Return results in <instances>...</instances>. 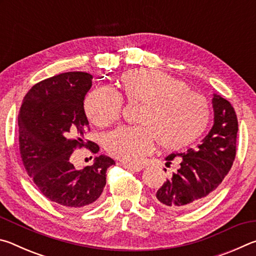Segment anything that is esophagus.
Here are the masks:
<instances>
[{"label": "esophagus", "mask_w": 256, "mask_h": 256, "mask_svg": "<svg viewBox=\"0 0 256 256\" xmlns=\"http://www.w3.org/2000/svg\"><path fill=\"white\" fill-rule=\"evenodd\" d=\"M123 167L128 170L132 172H140L144 170V166H140V164H123Z\"/></svg>", "instance_id": "1"}]
</instances>
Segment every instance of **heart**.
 Segmentation results:
<instances>
[{
    "instance_id": "1",
    "label": "heart",
    "mask_w": 256,
    "mask_h": 256,
    "mask_svg": "<svg viewBox=\"0 0 256 256\" xmlns=\"http://www.w3.org/2000/svg\"><path fill=\"white\" fill-rule=\"evenodd\" d=\"M120 86L128 102L142 105L138 126L116 128L104 141L107 152L124 162H140L152 151L154 141L164 150L184 148L209 124V102L166 73L132 70L120 78ZM84 107L92 123L105 126L120 118L122 98L110 89L96 88L86 94Z\"/></svg>"
}]
</instances>
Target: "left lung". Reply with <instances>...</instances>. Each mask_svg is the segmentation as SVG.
<instances>
[{
    "mask_svg": "<svg viewBox=\"0 0 256 256\" xmlns=\"http://www.w3.org/2000/svg\"><path fill=\"white\" fill-rule=\"evenodd\" d=\"M212 108L214 125L201 144L164 158L166 166L177 162L176 170L156 193V202L166 209H196L214 193L230 170L236 156V112L230 102L216 94L212 97Z\"/></svg>",
    "mask_w": 256,
    "mask_h": 256,
    "instance_id": "8db88e82",
    "label": "left lung"
}]
</instances>
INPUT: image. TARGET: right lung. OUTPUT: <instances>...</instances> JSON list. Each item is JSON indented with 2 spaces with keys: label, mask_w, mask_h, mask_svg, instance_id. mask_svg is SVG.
Instances as JSON below:
<instances>
[{
  "label": "right lung",
  "mask_w": 256,
  "mask_h": 256,
  "mask_svg": "<svg viewBox=\"0 0 256 256\" xmlns=\"http://www.w3.org/2000/svg\"><path fill=\"white\" fill-rule=\"evenodd\" d=\"M92 76L66 72L34 84L26 94L18 115L19 144L24 166L38 190L70 209L94 206L106 185L107 168L115 164L100 154L92 166L76 170L71 156L76 146H99L86 140L89 122L84 100Z\"/></svg>",
  "instance_id": "add662e5"
}]
</instances>
